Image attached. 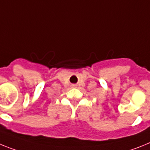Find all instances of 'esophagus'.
<instances>
[{"label":"esophagus","mask_w":150,"mask_h":150,"mask_svg":"<svg viewBox=\"0 0 150 150\" xmlns=\"http://www.w3.org/2000/svg\"><path fill=\"white\" fill-rule=\"evenodd\" d=\"M72 88H75V87H76V85H75V84H72Z\"/></svg>","instance_id":"obj_1"}]
</instances>
